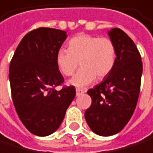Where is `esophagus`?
<instances>
[{
	"label": "esophagus",
	"mask_w": 153,
	"mask_h": 153,
	"mask_svg": "<svg viewBox=\"0 0 153 153\" xmlns=\"http://www.w3.org/2000/svg\"><path fill=\"white\" fill-rule=\"evenodd\" d=\"M84 91H84L83 89H79V88L76 90V95H77V96H78V95H80V94H82V93H83Z\"/></svg>",
	"instance_id": "34e87169"
}]
</instances>
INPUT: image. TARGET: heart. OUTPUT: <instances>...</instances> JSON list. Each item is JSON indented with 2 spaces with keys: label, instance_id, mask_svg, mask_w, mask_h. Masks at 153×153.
I'll list each match as a JSON object with an SVG mask.
<instances>
[{
  "label": "heart",
  "instance_id": "heart-1",
  "mask_svg": "<svg viewBox=\"0 0 153 153\" xmlns=\"http://www.w3.org/2000/svg\"><path fill=\"white\" fill-rule=\"evenodd\" d=\"M116 46L108 37L80 33L68 41L67 49H60L56 55L58 69L65 76H70L78 66L81 68L69 80L75 87H85L103 79L113 70L116 63Z\"/></svg>",
  "mask_w": 153,
  "mask_h": 153
}]
</instances>
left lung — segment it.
I'll use <instances>...</instances> for the list:
<instances>
[{"label":"left lung","instance_id":"left-lung-1","mask_svg":"<svg viewBox=\"0 0 153 153\" xmlns=\"http://www.w3.org/2000/svg\"><path fill=\"white\" fill-rule=\"evenodd\" d=\"M116 46V63L104 80L87 93L91 105L85 111L88 125L95 134L108 137L118 134L130 120L140 92L142 61L133 40L123 30L108 33Z\"/></svg>","mask_w":153,"mask_h":153}]
</instances>
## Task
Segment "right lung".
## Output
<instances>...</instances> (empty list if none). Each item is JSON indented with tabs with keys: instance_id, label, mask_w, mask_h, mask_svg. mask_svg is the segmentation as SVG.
Instances as JSON below:
<instances>
[{
	"instance_id": "right-lung-1",
	"label": "right lung",
	"mask_w": 153,
	"mask_h": 153,
	"mask_svg": "<svg viewBox=\"0 0 153 153\" xmlns=\"http://www.w3.org/2000/svg\"><path fill=\"white\" fill-rule=\"evenodd\" d=\"M66 39L64 30L38 28L30 30L17 46L9 65V80L16 111L35 136L54 133L76 96L74 86H63L56 55Z\"/></svg>"
}]
</instances>
